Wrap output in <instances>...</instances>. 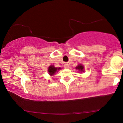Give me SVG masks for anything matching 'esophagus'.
Returning a JSON list of instances; mask_svg holds the SVG:
<instances>
[{
    "label": "esophagus",
    "instance_id": "esophagus-1",
    "mask_svg": "<svg viewBox=\"0 0 123 123\" xmlns=\"http://www.w3.org/2000/svg\"><path fill=\"white\" fill-rule=\"evenodd\" d=\"M64 68H69L68 64H67V63L64 64Z\"/></svg>",
    "mask_w": 123,
    "mask_h": 123
}]
</instances>
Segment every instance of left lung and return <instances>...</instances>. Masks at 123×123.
Instances as JSON below:
<instances>
[{
	"mask_svg": "<svg viewBox=\"0 0 123 123\" xmlns=\"http://www.w3.org/2000/svg\"><path fill=\"white\" fill-rule=\"evenodd\" d=\"M83 68H84V67L82 66V64H80V65H79V66L76 67V69L79 70L81 72H82V71H83Z\"/></svg>",
	"mask_w": 123,
	"mask_h": 123,
	"instance_id": "8db88e82",
	"label": "left lung"
}]
</instances>
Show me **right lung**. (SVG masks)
I'll use <instances>...</instances> for the list:
<instances>
[{
  "label": "right lung",
  "mask_w": 123,
  "mask_h": 123,
  "mask_svg": "<svg viewBox=\"0 0 123 123\" xmlns=\"http://www.w3.org/2000/svg\"><path fill=\"white\" fill-rule=\"evenodd\" d=\"M60 69H61L60 68H55L54 66H49V67L48 70L49 75L52 76L54 74H55V73L56 72V71H58L57 70H59Z\"/></svg>",
  "instance_id": "obj_1"
}]
</instances>
